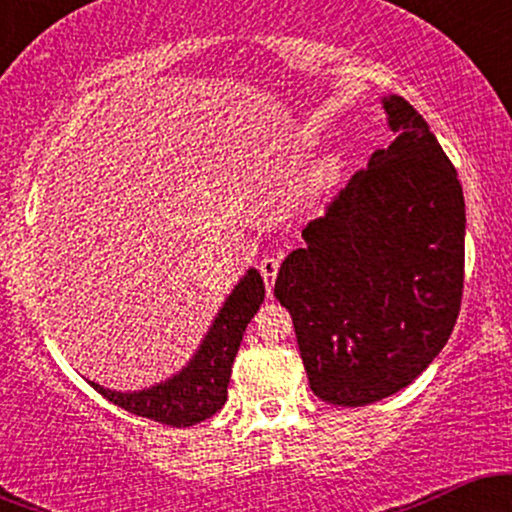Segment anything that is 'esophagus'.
Instances as JSON below:
<instances>
[{"label": "esophagus", "instance_id": "34e87169", "mask_svg": "<svg viewBox=\"0 0 512 512\" xmlns=\"http://www.w3.org/2000/svg\"><path fill=\"white\" fill-rule=\"evenodd\" d=\"M276 272H279V260H276V257H264L260 262V274L264 279V286H267V291H272Z\"/></svg>", "mask_w": 512, "mask_h": 512}]
</instances>
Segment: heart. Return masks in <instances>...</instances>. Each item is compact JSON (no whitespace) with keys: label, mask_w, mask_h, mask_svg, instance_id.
I'll list each match as a JSON object with an SVG mask.
<instances>
[{"label":"heart","mask_w":512,"mask_h":512,"mask_svg":"<svg viewBox=\"0 0 512 512\" xmlns=\"http://www.w3.org/2000/svg\"><path fill=\"white\" fill-rule=\"evenodd\" d=\"M344 175V161L339 156H325L322 161L315 163V168L308 175V190L313 195H322V192L332 190Z\"/></svg>","instance_id":"b5f03b06"}]
</instances>
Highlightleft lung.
Here are the masks:
<instances>
[{
  "label": "left lung",
  "instance_id": "obj_1",
  "mask_svg": "<svg viewBox=\"0 0 512 512\" xmlns=\"http://www.w3.org/2000/svg\"><path fill=\"white\" fill-rule=\"evenodd\" d=\"M383 108L395 142L370 156L281 262L310 390L366 407L414 383L455 327L464 281L457 170L402 96Z\"/></svg>",
  "mask_w": 512,
  "mask_h": 512
}]
</instances>
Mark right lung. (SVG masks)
I'll use <instances>...</instances> for the list:
<instances>
[{"label":"right lung","mask_w":512,"mask_h":512,"mask_svg":"<svg viewBox=\"0 0 512 512\" xmlns=\"http://www.w3.org/2000/svg\"><path fill=\"white\" fill-rule=\"evenodd\" d=\"M262 301V276L257 269H248L216 313L195 356L178 373L134 392L108 390L93 380H88V383L108 402L117 404L129 414L144 416V419L173 428L195 426L199 421L214 416L226 404L231 366L236 361L238 346L243 342L245 327L260 310Z\"/></svg>","instance_id":"right-lung-1"}]
</instances>
